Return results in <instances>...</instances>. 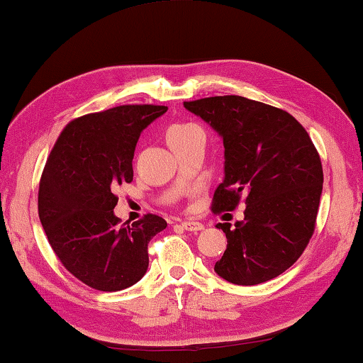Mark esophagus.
<instances>
[{
  "mask_svg": "<svg viewBox=\"0 0 363 363\" xmlns=\"http://www.w3.org/2000/svg\"><path fill=\"white\" fill-rule=\"evenodd\" d=\"M181 225H182V228H184V230H187V231H194V233L204 230V225H203V223H200V222H194V220H186V222H181Z\"/></svg>",
  "mask_w": 363,
  "mask_h": 363,
  "instance_id": "34e87169",
  "label": "esophagus"
}]
</instances>
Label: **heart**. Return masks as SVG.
I'll use <instances>...</instances> for the list:
<instances>
[{"mask_svg": "<svg viewBox=\"0 0 363 363\" xmlns=\"http://www.w3.org/2000/svg\"><path fill=\"white\" fill-rule=\"evenodd\" d=\"M198 129V127L195 124H190V123H186V124H174L169 127V129L167 130V140L168 143H172L173 140H177L184 137V135H187L189 132Z\"/></svg>", "mask_w": 363, "mask_h": 363, "instance_id": "b5f03b06", "label": "heart"}]
</instances>
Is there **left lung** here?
Here are the masks:
<instances>
[{"mask_svg": "<svg viewBox=\"0 0 363 363\" xmlns=\"http://www.w3.org/2000/svg\"><path fill=\"white\" fill-rule=\"evenodd\" d=\"M223 138L225 177L212 212L245 203L242 222L218 223L228 239L214 271L234 285L272 280L301 258L315 233L323 165L310 135L288 111L240 96L184 102Z\"/></svg>", "mask_w": 363, "mask_h": 363, "instance_id": "8db88e82", "label": "left lung"}]
</instances>
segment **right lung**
Here are the masks:
<instances>
[{"label": "right lung", "instance_id": "right-lung-1", "mask_svg": "<svg viewBox=\"0 0 363 363\" xmlns=\"http://www.w3.org/2000/svg\"><path fill=\"white\" fill-rule=\"evenodd\" d=\"M168 108L119 105L64 127L39 182V218L62 266L99 291H121L147 271V244L167 222L146 214L132 226L115 216V190L133 179L140 133Z\"/></svg>", "mask_w": 363, "mask_h": 363}]
</instances>
